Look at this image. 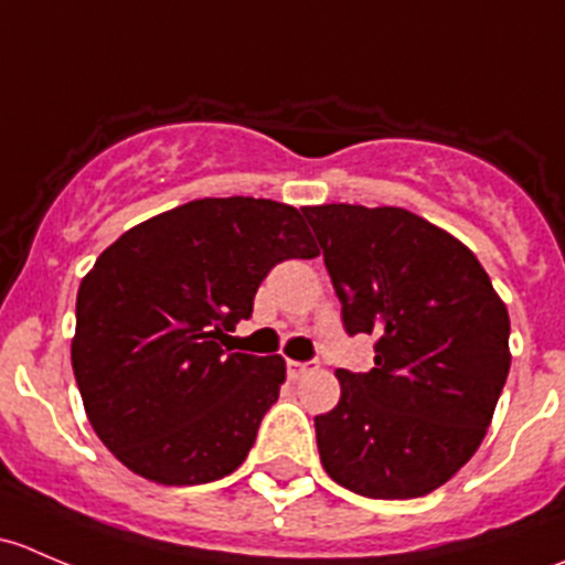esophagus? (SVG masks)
Returning a JSON list of instances; mask_svg holds the SVG:
<instances>
[{"mask_svg":"<svg viewBox=\"0 0 565 565\" xmlns=\"http://www.w3.org/2000/svg\"><path fill=\"white\" fill-rule=\"evenodd\" d=\"M311 369H317L315 361H287V374L292 380L303 377V374L311 372Z\"/></svg>","mask_w":565,"mask_h":565,"instance_id":"1","label":"esophagus"}]
</instances>
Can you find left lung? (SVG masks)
<instances>
[{"instance_id": "obj_1", "label": "left lung", "mask_w": 565, "mask_h": 565, "mask_svg": "<svg viewBox=\"0 0 565 565\" xmlns=\"http://www.w3.org/2000/svg\"><path fill=\"white\" fill-rule=\"evenodd\" d=\"M350 335L374 366L339 369L341 398L317 415L324 472L350 492H435L481 446L509 377V311L470 248L402 207H303Z\"/></svg>"}]
</instances>
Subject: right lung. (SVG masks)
I'll return each instance as SVG.
<instances>
[{
	"label": "right lung",
	"instance_id": "1",
	"mask_svg": "<svg viewBox=\"0 0 565 565\" xmlns=\"http://www.w3.org/2000/svg\"><path fill=\"white\" fill-rule=\"evenodd\" d=\"M319 250L295 207L196 199L125 232L76 298L71 361L100 443L167 487L218 481L243 465L287 366L221 347L284 259Z\"/></svg>",
	"mask_w": 565,
	"mask_h": 565
}]
</instances>
